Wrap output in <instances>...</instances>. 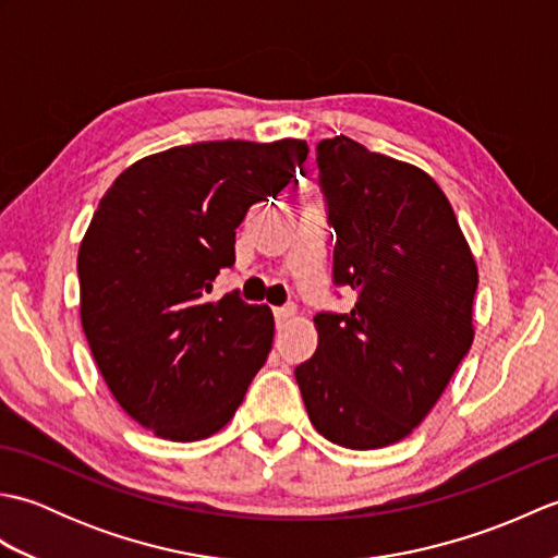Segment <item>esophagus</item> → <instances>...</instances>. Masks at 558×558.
Masks as SVG:
<instances>
[{
	"instance_id": "1",
	"label": "esophagus",
	"mask_w": 558,
	"mask_h": 558,
	"mask_svg": "<svg viewBox=\"0 0 558 558\" xmlns=\"http://www.w3.org/2000/svg\"><path fill=\"white\" fill-rule=\"evenodd\" d=\"M294 312H298V310H294L292 304H288V306H278V310H272V314H276V324H278V328L286 326V324L290 322V318L294 316Z\"/></svg>"
}]
</instances>
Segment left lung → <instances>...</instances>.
I'll return each instance as SVG.
<instances>
[{
    "mask_svg": "<svg viewBox=\"0 0 558 558\" xmlns=\"http://www.w3.org/2000/svg\"><path fill=\"white\" fill-rule=\"evenodd\" d=\"M348 314H316L318 348L294 369L316 432L352 450L400 441L432 412L475 326L477 264L424 170L348 136L316 146Z\"/></svg>",
    "mask_w": 558,
    "mask_h": 558,
    "instance_id": "1",
    "label": "left lung"
}]
</instances>
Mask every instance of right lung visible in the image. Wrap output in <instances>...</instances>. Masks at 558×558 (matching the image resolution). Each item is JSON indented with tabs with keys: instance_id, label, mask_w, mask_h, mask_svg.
<instances>
[{
	"instance_id": "add662e5",
	"label": "right lung",
	"mask_w": 558,
	"mask_h": 558,
	"mask_svg": "<svg viewBox=\"0 0 558 558\" xmlns=\"http://www.w3.org/2000/svg\"><path fill=\"white\" fill-rule=\"evenodd\" d=\"M310 146L204 141L117 177L78 246L81 326L129 417L170 441L228 424L272 345V312L236 292L208 300L234 264L248 206L280 194Z\"/></svg>"
}]
</instances>
